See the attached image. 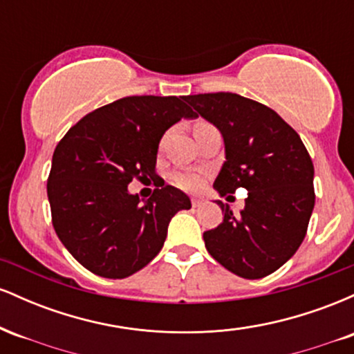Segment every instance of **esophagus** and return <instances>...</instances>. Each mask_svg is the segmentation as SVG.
I'll list each match as a JSON object with an SVG mask.
<instances>
[{
	"mask_svg": "<svg viewBox=\"0 0 354 354\" xmlns=\"http://www.w3.org/2000/svg\"><path fill=\"white\" fill-rule=\"evenodd\" d=\"M191 205H193L194 208H200V206L203 205V200H200V198H193V201H191Z\"/></svg>",
	"mask_w": 354,
	"mask_h": 354,
	"instance_id": "obj_1",
	"label": "esophagus"
}]
</instances>
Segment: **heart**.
Segmentation results:
<instances>
[{
	"label": "heart",
	"instance_id": "heart-1",
	"mask_svg": "<svg viewBox=\"0 0 354 354\" xmlns=\"http://www.w3.org/2000/svg\"><path fill=\"white\" fill-rule=\"evenodd\" d=\"M174 183L186 191H194L201 186L203 178L198 171H180L174 174Z\"/></svg>",
	"mask_w": 354,
	"mask_h": 354
}]
</instances>
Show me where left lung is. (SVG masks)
<instances>
[{"label": "left lung", "instance_id": "left-lung-1", "mask_svg": "<svg viewBox=\"0 0 354 354\" xmlns=\"http://www.w3.org/2000/svg\"><path fill=\"white\" fill-rule=\"evenodd\" d=\"M188 103L221 133L226 161L213 188L219 196L243 186L245 208L223 209L205 245L231 273L259 279L283 266L306 236L313 208L315 168L301 138L278 113L234 93L189 95Z\"/></svg>", "mask_w": 354, "mask_h": 354}]
</instances>
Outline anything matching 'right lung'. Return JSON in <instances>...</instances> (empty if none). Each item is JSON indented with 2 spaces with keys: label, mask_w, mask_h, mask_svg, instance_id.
<instances>
[{
  "label": "right lung",
  "mask_w": 354,
  "mask_h": 354,
  "mask_svg": "<svg viewBox=\"0 0 354 354\" xmlns=\"http://www.w3.org/2000/svg\"><path fill=\"white\" fill-rule=\"evenodd\" d=\"M185 96H126L80 120L53 153L48 200L64 248L91 273L121 279L145 268L165 245L168 225L191 201L173 186L148 200L128 191L153 178L166 129L196 115Z\"/></svg>",
  "instance_id": "obj_1"
}]
</instances>
